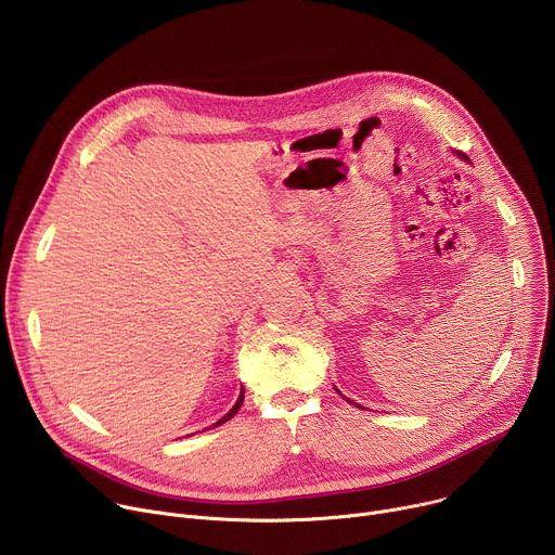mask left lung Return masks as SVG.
<instances>
[{
    "label": "left lung",
    "instance_id": "obj_1",
    "mask_svg": "<svg viewBox=\"0 0 555 555\" xmlns=\"http://www.w3.org/2000/svg\"><path fill=\"white\" fill-rule=\"evenodd\" d=\"M461 157H467V155H463V153H461Z\"/></svg>",
    "mask_w": 555,
    "mask_h": 555
}]
</instances>
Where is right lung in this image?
<instances>
[{
    "instance_id": "right-lung-1",
    "label": "right lung",
    "mask_w": 555,
    "mask_h": 555,
    "mask_svg": "<svg viewBox=\"0 0 555 555\" xmlns=\"http://www.w3.org/2000/svg\"><path fill=\"white\" fill-rule=\"evenodd\" d=\"M242 404H244V390H242V395H240V400H236V404H234V406H232V409H230V413H228V415H225V417H221V420H219V422H217V424H215V426H221V424H223V422H228V420H232V417H234V415H236V411H240V409H242Z\"/></svg>"
}]
</instances>
